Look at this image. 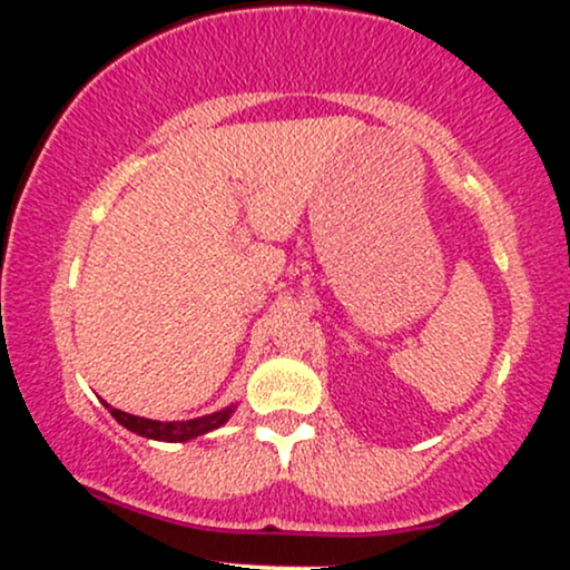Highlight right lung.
I'll list each match as a JSON object with an SVG mask.
<instances>
[{"label": "right lung", "mask_w": 570, "mask_h": 570, "mask_svg": "<svg viewBox=\"0 0 570 570\" xmlns=\"http://www.w3.org/2000/svg\"><path fill=\"white\" fill-rule=\"evenodd\" d=\"M109 412H112V417L120 423V426H126L128 431H134V434H139V436H147V440L187 442V440H195V436H200V434H208V431L219 429L222 423L230 421V415L235 412V404H230V407H225L219 412H212V415L193 417V421H153V417L130 415V412H122L115 407H109Z\"/></svg>", "instance_id": "right-lung-1"}]
</instances>
